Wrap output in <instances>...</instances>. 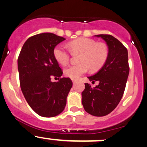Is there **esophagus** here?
<instances>
[{"instance_id":"obj_1","label":"esophagus","mask_w":147,"mask_h":147,"mask_svg":"<svg viewBox=\"0 0 147 147\" xmlns=\"http://www.w3.org/2000/svg\"><path fill=\"white\" fill-rule=\"evenodd\" d=\"M72 82H73L74 84H75V83L77 82V80L76 79H72Z\"/></svg>"}]
</instances>
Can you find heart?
Listing matches in <instances>:
<instances>
[{
    "instance_id": "obj_1",
    "label": "heart",
    "mask_w": 147,
    "mask_h": 147,
    "mask_svg": "<svg viewBox=\"0 0 147 147\" xmlns=\"http://www.w3.org/2000/svg\"><path fill=\"white\" fill-rule=\"evenodd\" d=\"M69 47L73 54H80V64L70 65L64 70L65 75L72 79L78 78L87 71L88 69L91 71L99 69L108 57V51L106 45L96 43L88 38L80 37L70 41ZM53 55L56 61L62 65L67 64L69 61V52L61 45L54 48Z\"/></svg>"
}]
</instances>
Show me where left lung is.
Returning <instances> with one entry per match:
<instances>
[{
  "instance_id": "1",
  "label": "left lung",
  "mask_w": 147,
  "mask_h": 147,
  "mask_svg": "<svg viewBox=\"0 0 147 147\" xmlns=\"http://www.w3.org/2000/svg\"><path fill=\"white\" fill-rule=\"evenodd\" d=\"M102 38L108 47V54L102 68L88 77L94 84L91 87L85 83L82 93V103L85 111L95 117H104L115 109L123 95L129 72L128 52L123 43L110 35H95Z\"/></svg>"
}]
</instances>
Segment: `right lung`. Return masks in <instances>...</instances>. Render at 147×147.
Returning <instances> with one entry per match:
<instances>
[{
    "mask_svg": "<svg viewBox=\"0 0 147 147\" xmlns=\"http://www.w3.org/2000/svg\"><path fill=\"white\" fill-rule=\"evenodd\" d=\"M65 38L50 32L28 38L18 59L20 84L25 99L37 115L53 117L65 109L73 83L61 78L63 71L54 59L53 50ZM53 77L58 82L52 83Z\"/></svg>",
    "mask_w": 147,
    "mask_h": 147,
    "instance_id": "1",
    "label": "right lung"
}]
</instances>
